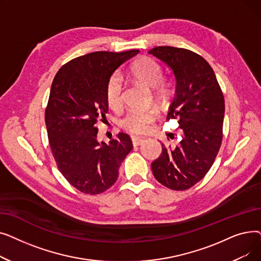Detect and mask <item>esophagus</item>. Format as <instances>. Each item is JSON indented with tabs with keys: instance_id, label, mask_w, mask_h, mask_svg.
Wrapping results in <instances>:
<instances>
[{
	"instance_id": "obj_1",
	"label": "esophagus",
	"mask_w": 261,
	"mask_h": 261,
	"mask_svg": "<svg viewBox=\"0 0 261 261\" xmlns=\"http://www.w3.org/2000/svg\"><path fill=\"white\" fill-rule=\"evenodd\" d=\"M144 142L143 138H139V136H133L132 138V145L133 146H140Z\"/></svg>"
}]
</instances>
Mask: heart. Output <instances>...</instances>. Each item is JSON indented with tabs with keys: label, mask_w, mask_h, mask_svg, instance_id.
I'll return each instance as SVG.
<instances>
[{
	"label": "heart",
	"mask_w": 261,
	"mask_h": 261,
	"mask_svg": "<svg viewBox=\"0 0 261 261\" xmlns=\"http://www.w3.org/2000/svg\"><path fill=\"white\" fill-rule=\"evenodd\" d=\"M161 65L151 58L142 57L131 66V75L135 80L149 89H155L161 96H166L171 91V84L162 77ZM122 84L119 75H113L108 80L106 98L112 109H117L121 102ZM158 118L155 110H131L120 120V125L129 132L145 134L152 130L153 123Z\"/></svg>",
	"instance_id": "b5f03b06"
}]
</instances>
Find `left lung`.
I'll return each instance as SVG.
<instances>
[{
	"instance_id": "obj_1",
	"label": "left lung",
	"mask_w": 261,
	"mask_h": 261,
	"mask_svg": "<svg viewBox=\"0 0 261 261\" xmlns=\"http://www.w3.org/2000/svg\"><path fill=\"white\" fill-rule=\"evenodd\" d=\"M149 54L173 74L175 93L167 120L179 119L182 140L175 147L162 145L152 164L155 179L170 189L193 187L208 172L220 149L224 97L212 66L200 55L179 47L156 46Z\"/></svg>"
}]
</instances>
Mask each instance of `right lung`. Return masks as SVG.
Instances as JSON below:
<instances>
[{"mask_svg":"<svg viewBox=\"0 0 261 261\" xmlns=\"http://www.w3.org/2000/svg\"><path fill=\"white\" fill-rule=\"evenodd\" d=\"M139 51L90 53L64 64L53 80L45 110L49 146L60 172L81 193L98 195L111 187L133 148L122 132L108 144L98 142L96 122L108 112V80Z\"/></svg>","mask_w":261,"mask_h":261,"instance_id":"1","label":"right lung"}]
</instances>
